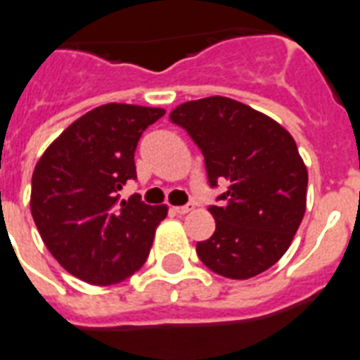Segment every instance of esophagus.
<instances>
[{
	"mask_svg": "<svg viewBox=\"0 0 360 360\" xmlns=\"http://www.w3.org/2000/svg\"><path fill=\"white\" fill-rule=\"evenodd\" d=\"M171 210L174 212V214H180V216H182V214H188V212L193 210V205H186V206H172Z\"/></svg>",
	"mask_w": 360,
	"mask_h": 360,
	"instance_id": "esophagus-1",
	"label": "esophagus"
}]
</instances>
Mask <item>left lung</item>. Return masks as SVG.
Segmentation results:
<instances>
[{
  "label": "left lung",
  "mask_w": 360,
  "mask_h": 360,
  "mask_svg": "<svg viewBox=\"0 0 360 360\" xmlns=\"http://www.w3.org/2000/svg\"><path fill=\"white\" fill-rule=\"evenodd\" d=\"M205 155L208 186L227 191L208 206L216 231L197 255L219 276L248 280L291 246L304 218L308 171L280 124L229 97L188 101L171 112Z\"/></svg>",
  "instance_id": "8db88e82"
}]
</instances>
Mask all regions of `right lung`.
<instances>
[{"label": "right lung", "instance_id": "add662e5", "mask_svg": "<svg viewBox=\"0 0 360 360\" xmlns=\"http://www.w3.org/2000/svg\"><path fill=\"white\" fill-rule=\"evenodd\" d=\"M163 108L108 103L69 125L35 165L32 216L58 263L94 285L124 281L148 259L167 206L141 195L120 200L136 180L135 150Z\"/></svg>", "mask_w": 360, "mask_h": 360}]
</instances>
